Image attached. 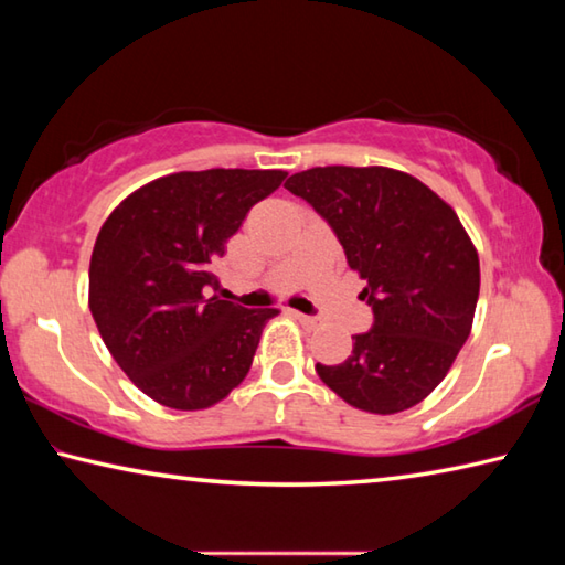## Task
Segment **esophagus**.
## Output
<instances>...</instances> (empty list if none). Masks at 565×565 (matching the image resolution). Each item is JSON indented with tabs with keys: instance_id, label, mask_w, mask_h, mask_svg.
Listing matches in <instances>:
<instances>
[{
	"instance_id": "1",
	"label": "esophagus",
	"mask_w": 565,
	"mask_h": 565,
	"mask_svg": "<svg viewBox=\"0 0 565 565\" xmlns=\"http://www.w3.org/2000/svg\"><path fill=\"white\" fill-rule=\"evenodd\" d=\"M291 317L301 323V327H306V329H313V327H319V319H313V317H309V313H301V311H291Z\"/></svg>"
}]
</instances>
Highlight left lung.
Segmentation results:
<instances>
[{"instance_id": "obj_1", "label": "left lung", "mask_w": 565, "mask_h": 565, "mask_svg": "<svg viewBox=\"0 0 565 565\" xmlns=\"http://www.w3.org/2000/svg\"><path fill=\"white\" fill-rule=\"evenodd\" d=\"M333 228L374 311L339 366L317 363L333 394L369 414H398L441 384L471 333L481 269L441 196L388 167H317L284 184Z\"/></svg>"}]
</instances>
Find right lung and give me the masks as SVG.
Listing matches in <instances>:
<instances>
[{
    "mask_svg": "<svg viewBox=\"0 0 565 565\" xmlns=\"http://www.w3.org/2000/svg\"><path fill=\"white\" fill-rule=\"evenodd\" d=\"M279 169H206L149 181L99 228L89 309L114 361L157 404H218L252 369L279 309L218 299L212 274L256 202L281 186Z\"/></svg>",
    "mask_w": 565,
    "mask_h": 565,
    "instance_id": "obj_1",
    "label": "right lung"
}]
</instances>
